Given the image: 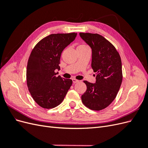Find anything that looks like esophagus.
<instances>
[{"label":"esophagus","instance_id":"obj_1","mask_svg":"<svg viewBox=\"0 0 148 148\" xmlns=\"http://www.w3.org/2000/svg\"><path fill=\"white\" fill-rule=\"evenodd\" d=\"M72 81H73V83L75 84V83H78V82H79V80H77V79H75V78H73V79H72Z\"/></svg>","mask_w":148,"mask_h":148}]
</instances>
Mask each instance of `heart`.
<instances>
[{
  "label": "heart",
  "mask_w": 148,
  "mask_h": 148,
  "mask_svg": "<svg viewBox=\"0 0 148 148\" xmlns=\"http://www.w3.org/2000/svg\"><path fill=\"white\" fill-rule=\"evenodd\" d=\"M78 47H86V46L84 45V44H81V45H79Z\"/></svg>",
  "instance_id": "heart-1"
}]
</instances>
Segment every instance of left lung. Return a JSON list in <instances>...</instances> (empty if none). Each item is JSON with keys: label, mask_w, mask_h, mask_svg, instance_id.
Masks as SVG:
<instances>
[{"label": "left lung", "mask_w": 148, "mask_h": 148, "mask_svg": "<svg viewBox=\"0 0 148 148\" xmlns=\"http://www.w3.org/2000/svg\"><path fill=\"white\" fill-rule=\"evenodd\" d=\"M79 36L92 49L91 67L96 73L95 83L84 81L87 89L82 101L89 109L101 110L117 96L122 82V61L115 47L102 36L88 33Z\"/></svg>", "instance_id": "left-lung-1"}]
</instances>
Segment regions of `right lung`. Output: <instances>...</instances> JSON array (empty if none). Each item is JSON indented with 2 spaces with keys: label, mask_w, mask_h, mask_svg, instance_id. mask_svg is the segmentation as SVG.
<instances>
[{
  "label": "right lung",
  "mask_w": 148,
  "mask_h": 148,
  "mask_svg": "<svg viewBox=\"0 0 148 148\" xmlns=\"http://www.w3.org/2000/svg\"><path fill=\"white\" fill-rule=\"evenodd\" d=\"M77 33L52 34L41 39L33 48L26 69L28 90L37 104L52 109L63 101L72 80L57 77L60 70L62 51L73 42Z\"/></svg>",
  "instance_id": "add662e5"
}]
</instances>
